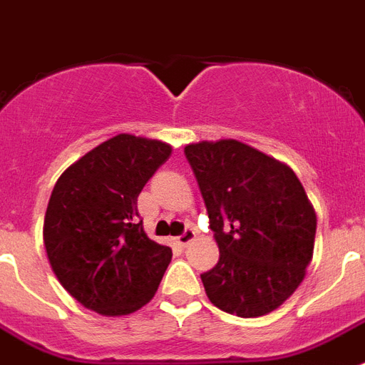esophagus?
Listing matches in <instances>:
<instances>
[{"label": "esophagus", "mask_w": 365, "mask_h": 365, "mask_svg": "<svg viewBox=\"0 0 365 365\" xmlns=\"http://www.w3.org/2000/svg\"><path fill=\"white\" fill-rule=\"evenodd\" d=\"M195 237H197V232H195L192 228H187L182 235H180V237H178V243L182 245V247H187L189 243H192V241H195Z\"/></svg>", "instance_id": "esophagus-1"}]
</instances>
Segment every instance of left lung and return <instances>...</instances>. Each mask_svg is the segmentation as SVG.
I'll return each mask as SVG.
<instances>
[{
  "label": "left lung",
  "instance_id": "obj_1",
  "mask_svg": "<svg viewBox=\"0 0 365 365\" xmlns=\"http://www.w3.org/2000/svg\"><path fill=\"white\" fill-rule=\"evenodd\" d=\"M206 204L219 262L200 274L211 304L259 317L306 277L317 217L292 167L235 139L185 146Z\"/></svg>",
  "mask_w": 365,
  "mask_h": 365
}]
</instances>
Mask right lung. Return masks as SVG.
Returning a JSON list of instances; mask_svg holds the SVG:
<instances>
[{"label": "right lung", "mask_w": 365, "mask_h": 365, "mask_svg": "<svg viewBox=\"0 0 365 365\" xmlns=\"http://www.w3.org/2000/svg\"><path fill=\"white\" fill-rule=\"evenodd\" d=\"M173 154L163 140L118 133L59 176L44 217V247L61 286L88 310L116 317L158 292L173 250L146 235L137 197Z\"/></svg>", "instance_id": "1"}]
</instances>
